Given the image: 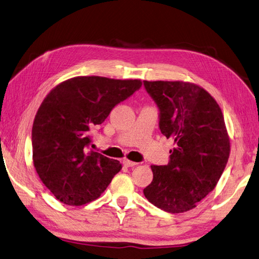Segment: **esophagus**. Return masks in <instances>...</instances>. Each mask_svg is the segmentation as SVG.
I'll return each mask as SVG.
<instances>
[{"label": "esophagus", "mask_w": 259, "mask_h": 259, "mask_svg": "<svg viewBox=\"0 0 259 259\" xmlns=\"http://www.w3.org/2000/svg\"><path fill=\"white\" fill-rule=\"evenodd\" d=\"M123 163H124L125 167H134V166L137 165V162L128 160V159H124V160H123Z\"/></svg>", "instance_id": "esophagus-1"}]
</instances>
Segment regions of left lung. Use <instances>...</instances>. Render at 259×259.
<instances>
[{
    "mask_svg": "<svg viewBox=\"0 0 259 259\" xmlns=\"http://www.w3.org/2000/svg\"><path fill=\"white\" fill-rule=\"evenodd\" d=\"M159 108V128L171 138L166 166L151 165L144 189L150 203L169 213L193 209L213 189L228 163L231 146L223 113L203 88L185 81H144Z\"/></svg>",
    "mask_w": 259,
    "mask_h": 259,
    "instance_id": "1",
    "label": "left lung"
}]
</instances>
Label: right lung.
<instances>
[{
    "instance_id": "right-lung-1",
    "label": "right lung",
    "mask_w": 259,
    "mask_h": 259,
    "mask_svg": "<svg viewBox=\"0 0 259 259\" xmlns=\"http://www.w3.org/2000/svg\"><path fill=\"white\" fill-rule=\"evenodd\" d=\"M141 87L140 79L84 75L61 82L44 99L31 130L33 161L57 200L68 205L89 203L122 169L118 160L89 151L90 133Z\"/></svg>"
}]
</instances>
